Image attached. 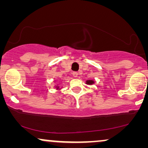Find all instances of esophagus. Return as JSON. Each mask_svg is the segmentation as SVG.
Wrapping results in <instances>:
<instances>
[{"instance_id": "1", "label": "esophagus", "mask_w": 148, "mask_h": 148, "mask_svg": "<svg viewBox=\"0 0 148 148\" xmlns=\"http://www.w3.org/2000/svg\"><path fill=\"white\" fill-rule=\"evenodd\" d=\"M72 75H73V76L74 77H77V75H78V73L77 72H73Z\"/></svg>"}]
</instances>
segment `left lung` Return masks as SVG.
Masks as SVG:
<instances>
[{"label": "left lung", "mask_w": 148, "mask_h": 148, "mask_svg": "<svg viewBox=\"0 0 148 148\" xmlns=\"http://www.w3.org/2000/svg\"><path fill=\"white\" fill-rule=\"evenodd\" d=\"M86 82V84H87V85H89V86H92V85L95 84L94 81V80H92V79L87 80Z\"/></svg>", "instance_id": "8db88e82"}]
</instances>
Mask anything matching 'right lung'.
I'll list each match as a JSON object with an SVG mask.
<instances>
[{
    "mask_svg": "<svg viewBox=\"0 0 148 148\" xmlns=\"http://www.w3.org/2000/svg\"><path fill=\"white\" fill-rule=\"evenodd\" d=\"M54 88H55V89H56V90H60L62 88H60V86H58V84L55 85V86H54Z\"/></svg>",
    "mask_w": 148,
    "mask_h": 148,
    "instance_id": "obj_1",
    "label": "right lung"
}]
</instances>
